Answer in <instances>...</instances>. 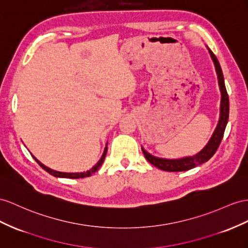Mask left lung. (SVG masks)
Wrapping results in <instances>:
<instances>
[{
	"label": "left lung",
	"instance_id": "1",
	"mask_svg": "<svg viewBox=\"0 0 248 248\" xmlns=\"http://www.w3.org/2000/svg\"><path fill=\"white\" fill-rule=\"evenodd\" d=\"M209 53H211L212 59L214 61L216 71L218 74V81L219 87L221 91V106H220V118L216 128L213 136L209 139L207 144L203 148L198 154L189 157L180 158V159H163V158H158L153 155L149 154L147 151L142 150V153L147 160L155 166L156 168L160 169L162 170H167V172H182V170H187L193 169L199 164L206 162L211 159L216 153V151L219 148L221 143L222 138L224 135V131L226 128V124L228 122V113H230V100H228V94L224 84V78L223 73H222V69L220 67V63L216 58V55L208 49Z\"/></svg>",
	"mask_w": 248,
	"mask_h": 248
}]
</instances>
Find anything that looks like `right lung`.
<instances>
[{
  "label": "right lung",
  "instance_id": "1",
  "mask_svg": "<svg viewBox=\"0 0 248 248\" xmlns=\"http://www.w3.org/2000/svg\"><path fill=\"white\" fill-rule=\"evenodd\" d=\"M107 151H108V147H106V149H105V151H104V154H103V156H101L100 160L97 162L96 166H94L90 170H87V172H82V173H62V172H58V170H51V169H49V168L44 166V164H42L39 160L36 159L35 157H33V158H34V160L40 164V167L43 168L44 170H45L46 172H48L50 175H52V176H54V177H62V178L78 179V178H85V177L91 176L93 173L96 172V170L99 169V167L101 166V164H103V162H104V160H105V157H106V155H107Z\"/></svg>",
  "mask_w": 248,
  "mask_h": 248
}]
</instances>
